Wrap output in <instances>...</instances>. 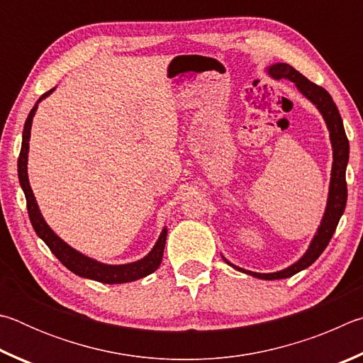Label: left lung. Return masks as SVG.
I'll list each match as a JSON object with an SVG mask.
<instances>
[{"instance_id": "8db88e82", "label": "left lung", "mask_w": 363, "mask_h": 363, "mask_svg": "<svg viewBox=\"0 0 363 363\" xmlns=\"http://www.w3.org/2000/svg\"><path fill=\"white\" fill-rule=\"evenodd\" d=\"M269 74L276 79L287 78L291 82H295L296 87L306 95V97L313 101V104L319 108L323 119H325L327 127L330 130V138H332L333 145V167H332V180H330V193H328V204L325 215H323L322 225L317 231L315 238L313 239V244L309 245L308 252L304 253V257L296 262L290 268L271 272V274H259V272L245 271L242 268H234L250 274L258 279H266V281H274V279H285L291 277L296 272L306 269L308 266L313 264L317 258L322 255V252L327 249L330 244V239L333 238L336 226L341 218L342 212H345L346 201H347V183H346V165L349 161V140L346 137L345 125H342V119L340 116L338 108H336L335 101L325 89L322 86L314 84L313 81H309L306 76H303L300 72H296L294 67L287 65V63H276L269 68ZM228 263V262H226Z\"/></svg>"}]
</instances>
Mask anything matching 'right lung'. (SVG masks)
<instances>
[{"mask_svg": "<svg viewBox=\"0 0 363 363\" xmlns=\"http://www.w3.org/2000/svg\"><path fill=\"white\" fill-rule=\"evenodd\" d=\"M52 91L54 89H50V91H48L46 94H43L41 99L46 97V95H49ZM36 106L38 105L31 108L28 118L25 121L23 135H22V150H21V155H18L17 170H18V182H21V186L25 193V199H27V211H28L31 226H33V230L36 231L38 236L46 242L50 252L59 258V262L65 266V268L73 271L74 274H78L81 277L94 279V281L104 282V284H124V282L137 281V279H142L145 276L151 274V272H155L162 262L165 239H167V230H164L161 233L155 249H152L143 259L130 264L110 266V264H101L99 262H94L91 258L81 255L79 252H76L74 249H72V247L63 242L59 236H55L54 231L46 225L40 208H38L33 191H31L30 188L28 174H27L30 129H31V121H33Z\"/></svg>", "mask_w": 363, "mask_h": 363, "instance_id": "add662e5", "label": "right lung"}]
</instances>
